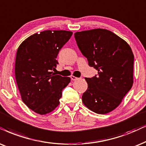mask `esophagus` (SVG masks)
<instances>
[{
    "label": "esophagus",
    "mask_w": 146,
    "mask_h": 146,
    "mask_svg": "<svg viewBox=\"0 0 146 146\" xmlns=\"http://www.w3.org/2000/svg\"><path fill=\"white\" fill-rule=\"evenodd\" d=\"M70 78H71V80H73V81L74 80H78V78L76 77V76H71Z\"/></svg>",
    "instance_id": "1"
}]
</instances>
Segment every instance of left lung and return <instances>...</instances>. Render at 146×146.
Wrapping results in <instances>:
<instances>
[{
	"instance_id": "obj_1",
	"label": "left lung",
	"mask_w": 146,
	"mask_h": 146,
	"mask_svg": "<svg viewBox=\"0 0 146 146\" xmlns=\"http://www.w3.org/2000/svg\"><path fill=\"white\" fill-rule=\"evenodd\" d=\"M78 48L98 76L85 78L88 89L83 104L98 114H107L121 103L133 84L134 56L129 45L112 31L94 29L74 33Z\"/></svg>"
}]
</instances>
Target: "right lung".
Here are the masks:
<instances>
[{"label":"right lung","instance_id":"right-lung-1","mask_svg":"<svg viewBox=\"0 0 146 146\" xmlns=\"http://www.w3.org/2000/svg\"><path fill=\"white\" fill-rule=\"evenodd\" d=\"M72 32L46 30L29 36L21 43L15 60V78L23 103L34 112L45 115L59 105L62 90L70 77L53 72L58 52Z\"/></svg>","mask_w":146,"mask_h":146}]
</instances>
